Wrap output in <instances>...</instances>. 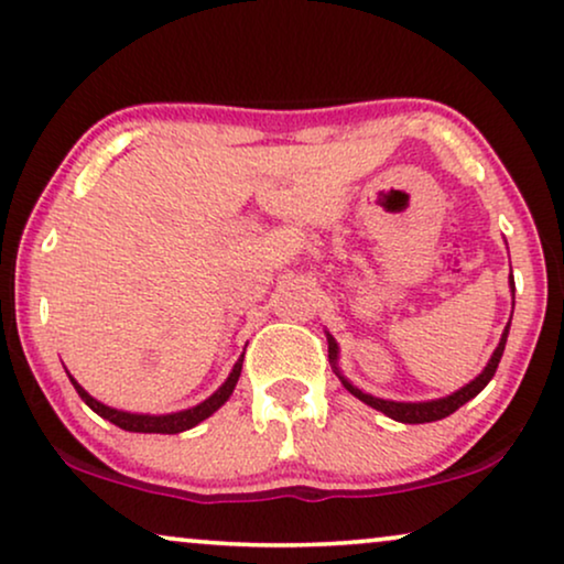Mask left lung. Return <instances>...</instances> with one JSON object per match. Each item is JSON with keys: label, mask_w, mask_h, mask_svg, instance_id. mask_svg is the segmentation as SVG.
I'll list each match as a JSON object with an SVG mask.
<instances>
[{"label": "left lung", "mask_w": 564, "mask_h": 564, "mask_svg": "<svg viewBox=\"0 0 564 564\" xmlns=\"http://www.w3.org/2000/svg\"><path fill=\"white\" fill-rule=\"evenodd\" d=\"M508 282H510V292H513V305H516L513 272H510V280ZM508 332H510V321H508L506 332H502V336H500V345H497L492 357H489V362L485 365V370H481L477 378L469 380V383H466L464 389L453 391V393H448V397H443V399H433V401H391V399H378V397H372V393L360 391V389H357V386H352L345 376H341V370H339V345H336L334 336L326 332L328 362H332L334 372H336V376H339L341 386H345V389L352 393V397L360 399L362 404L378 409V412H383L386 416H391V420H397V422H404V425H422V422H437V420H443V416L453 414L458 406H464L466 401H471L481 389H485L489 380H492L497 365H500L502 352H506Z\"/></svg>", "instance_id": "left-lung-1"}]
</instances>
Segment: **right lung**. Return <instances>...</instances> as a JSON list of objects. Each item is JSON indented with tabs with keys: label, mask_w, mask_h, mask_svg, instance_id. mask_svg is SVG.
Here are the masks:
<instances>
[{
	"label": "right lung",
	"mask_w": 564,
	"mask_h": 564,
	"mask_svg": "<svg viewBox=\"0 0 564 564\" xmlns=\"http://www.w3.org/2000/svg\"><path fill=\"white\" fill-rule=\"evenodd\" d=\"M240 368H243V355L238 357L236 365H232L228 380H225V383L219 386V389L212 393L209 399H204L202 404H196L192 409H184V412H173V414H134V412H123V409H113V406L104 404V401L93 399L90 393H87L83 386H79L77 380L69 376V372H67V376L72 380V386H75V389H77L79 399H83L85 404L90 406L95 414H100V416H104V420L113 422L116 427L127 430V433L175 435V433H184V430H192V427L199 425V422H204V420H207V416L215 414L217 409L223 406L225 401L232 397V391H236V383H238V378H240Z\"/></svg>",
	"instance_id": "add662e5"
}]
</instances>
